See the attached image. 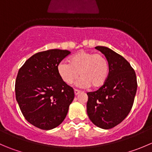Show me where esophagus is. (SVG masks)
<instances>
[{
    "mask_svg": "<svg viewBox=\"0 0 152 152\" xmlns=\"http://www.w3.org/2000/svg\"><path fill=\"white\" fill-rule=\"evenodd\" d=\"M80 92H81V91H79V90H76V89L74 90V94H75V95H76V96L78 95L79 94H80Z\"/></svg>",
    "mask_w": 152,
    "mask_h": 152,
    "instance_id": "obj_1",
    "label": "esophagus"
}]
</instances>
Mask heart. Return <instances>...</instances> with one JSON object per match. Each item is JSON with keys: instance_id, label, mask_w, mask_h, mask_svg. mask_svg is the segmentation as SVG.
<instances>
[{"instance_id": "1", "label": "heart", "mask_w": 152, "mask_h": 152, "mask_svg": "<svg viewBox=\"0 0 152 152\" xmlns=\"http://www.w3.org/2000/svg\"><path fill=\"white\" fill-rule=\"evenodd\" d=\"M68 62H61L57 70L61 79L66 84L73 83L79 76L82 77L76 85L81 88H94L102 86L109 75V64L103 55L80 50L68 59Z\"/></svg>"}]
</instances>
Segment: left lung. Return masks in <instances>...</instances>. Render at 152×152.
Here are the masks:
<instances>
[{
  "instance_id": "left-lung-1",
  "label": "left lung",
  "mask_w": 152,
  "mask_h": 152,
  "mask_svg": "<svg viewBox=\"0 0 152 152\" xmlns=\"http://www.w3.org/2000/svg\"><path fill=\"white\" fill-rule=\"evenodd\" d=\"M95 48L108 61L109 75L99 89L87 93V113L97 127L110 129L123 122L132 110L137 88L136 73L120 54L107 47Z\"/></svg>"
}]
</instances>
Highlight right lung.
<instances>
[{"instance_id":"add662e5","label":"right lung","mask_w":152,"mask_h":152,"mask_svg":"<svg viewBox=\"0 0 152 152\" xmlns=\"http://www.w3.org/2000/svg\"><path fill=\"white\" fill-rule=\"evenodd\" d=\"M70 51L48 50L34 54L19 70L15 97L26 121L43 130L59 126L74 99V91L57 70Z\"/></svg>"}]
</instances>
